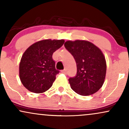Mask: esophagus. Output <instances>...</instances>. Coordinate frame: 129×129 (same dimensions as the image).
<instances>
[{
	"label": "esophagus",
	"mask_w": 129,
	"mask_h": 129,
	"mask_svg": "<svg viewBox=\"0 0 129 129\" xmlns=\"http://www.w3.org/2000/svg\"><path fill=\"white\" fill-rule=\"evenodd\" d=\"M60 72H61L62 73H63V74H67V71H66V69L63 70H62L61 71H60Z\"/></svg>",
	"instance_id": "1"
}]
</instances>
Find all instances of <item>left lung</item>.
<instances>
[{"label": "left lung", "instance_id": "8db88e82", "mask_svg": "<svg viewBox=\"0 0 129 129\" xmlns=\"http://www.w3.org/2000/svg\"><path fill=\"white\" fill-rule=\"evenodd\" d=\"M64 46L76 62V75L69 79L71 89L83 96L97 92L103 85L106 73V59L101 50L85 40L67 41Z\"/></svg>", "mask_w": 129, "mask_h": 129}]
</instances>
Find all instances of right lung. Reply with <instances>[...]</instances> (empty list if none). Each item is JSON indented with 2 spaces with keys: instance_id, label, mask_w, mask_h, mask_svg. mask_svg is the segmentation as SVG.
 I'll return each mask as SVG.
<instances>
[{
  "instance_id": "add662e5",
  "label": "right lung",
  "mask_w": 129,
  "mask_h": 129,
  "mask_svg": "<svg viewBox=\"0 0 129 129\" xmlns=\"http://www.w3.org/2000/svg\"><path fill=\"white\" fill-rule=\"evenodd\" d=\"M63 40H44L36 42L24 52L19 66L20 79L23 86L30 92L42 93L52 86L56 70L52 55L62 46Z\"/></svg>"
}]
</instances>
